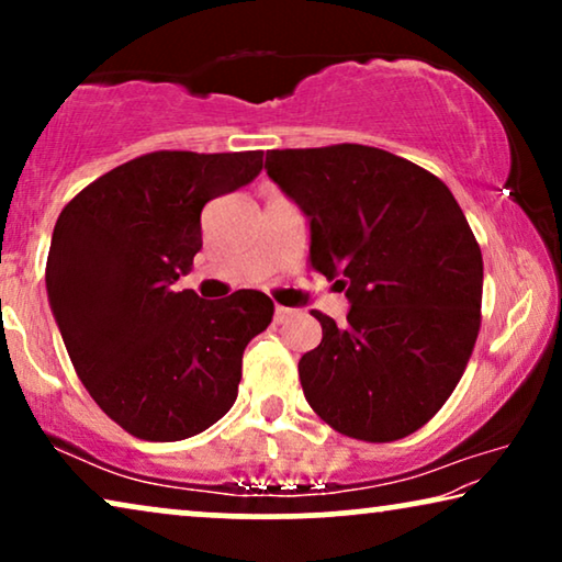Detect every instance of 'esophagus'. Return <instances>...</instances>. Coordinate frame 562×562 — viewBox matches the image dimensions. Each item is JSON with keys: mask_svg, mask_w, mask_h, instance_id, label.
I'll return each mask as SVG.
<instances>
[{"mask_svg": "<svg viewBox=\"0 0 562 562\" xmlns=\"http://www.w3.org/2000/svg\"><path fill=\"white\" fill-rule=\"evenodd\" d=\"M289 317H294V310H289V306H276L273 310V319L279 322V325L281 322H286Z\"/></svg>", "mask_w": 562, "mask_h": 562, "instance_id": "obj_1", "label": "esophagus"}]
</instances>
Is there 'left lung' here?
Wrapping results in <instances>:
<instances>
[{"label":"left lung","mask_w":562,"mask_h":562,"mask_svg":"<svg viewBox=\"0 0 562 562\" xmlns=\"http://www.w3.org/2000/svg\"><path fill=\"white\" fill-rule=\"evenodd\" d=\"M266 173L306 220L310 263L345 289L337 325L299 360L306 402L337 432H417L463 375L481 327L483 258L450 189L368 145L271 150Z\"/></svg>","instance_id":"obj_1"}]
</instances>
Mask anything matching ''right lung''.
Instances as JSON below:
<instances>
[{
    "label": "right lung",
    "instance_id": "obj_1",
    "mask_svg": "<svg viewBox=\"0 0 562 562\" xmlns=\"http://www.w3.org/2000/svg\"><path fill=\"white\" fill-rule=\"evenodd\" d=\"M260 168V150L148 153L99 176L56 222L45 289L68 358L106 417L140 440H187L225 417L245 345L271 325L260 291L204 302L173 286L202 250L204 204Z\"/></svg>",
    "mask_w": 562,
    "mask_h": 562
}]
</instances>
